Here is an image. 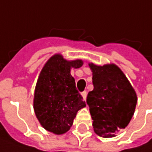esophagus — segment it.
<instances>
[{"instance_id":"1","label":"esophagus","mask_w":152,"mask_h":152,"mask_svg":"<svg viewBox=\"0 0 152 152\" xmlns=\"http://www.w3.org/2000/svg\"><path fill=\"white\" fill-rule=\"evenodd\" d=\"M81 96H83L84 98V100H86V96H87V92L86 91H83V92H81Z\"/></svg>"}]
</instances>
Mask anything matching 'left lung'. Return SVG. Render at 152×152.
<instances>
[{"instance_id": "obj_1", "label": "left lung", "mask_w": 152, "mask_h": 152, "mask_svg": "<svg viewBox=\"0 0 152 152\" xmlns=\"http://www.w3.org/2000/svg\"><path fill=\"white\" fill-rule=\"evenodd\" d=\"M89 67L94 90L89 92L86 102L94 131L101 137H114L128 126L134 113L136 92L116 64L99 66L91 62Z\"/></svg>"}]
</instances>
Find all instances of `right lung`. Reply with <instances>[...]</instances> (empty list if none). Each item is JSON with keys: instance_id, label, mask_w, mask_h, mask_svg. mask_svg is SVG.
Masks as SVG:
<instances>
[{"instance_id": "1", "label": "right lung", "mask_w": 152, "mask_h": 152, "mask_svg": "<svg viewBox=\"0 0 152 152\" xmlns=\"http://www.w3.org/2000/svg\"><path fill=\"white\" fill-rule=\"evenodd\" d=\"M83 63L81 59L68 61L61 54H55L42 67L35 85L34 110L47 131L65 134L73 125L78 111L86 107L70 73L72 68H79Z\"/></svg>"}]
</instances>
